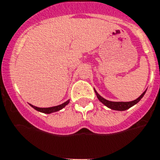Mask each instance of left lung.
Masks as SVG:
<instances>
[{"instance_id":"1","label":"left lung","mask_w":160,"mask_h":160,"mask_svg":"<svg viewBox=\"0 0 160 160\" xmlns=\"http://www.w3.org/2000/svg\"><path fill=\"white\" fill-rule=\"evenodd\" d=\"M94 91H95V93H96V95H97L98 100H99L101 103L103 104V105H105V106H107L108 108H109V109H113V110L124 111V110H126V109H130V107L134 106V105H136V104L138 103V101H139L142 98V97H143L144 94L146 93V91H147V90H146V91H144L141 94V96H140L139 97H138V98H137L136 100H134V101H127V102H123V101H108V100L105 99L104 97H101V96L100 95V94L98 93V92H97L95 89H94Z\"/></svg>"}]
</instances>
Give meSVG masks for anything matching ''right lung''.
Instances as JSON below:
<instances>
[{"mask_svg": "<svg viewBox=\"0 0 160 160\" xmlns=\"http://www.w3.org/2000/svg\"><path fill=\"white\" fill-rule=\"evenodd\" d=\"M69 101H70V100H68L67 101H65L64 103L61 104V105H56V106H53V107H48V108H39V107H36L34 106V105H31V104H30V105L32 107V108H34L35 110L38 111V112L49 114V113H55V112H57V111L61 110V109H63V108H64L67 105H68Z\"/></svg>", "mask_w": 160, "mask_h": 160, "instance_id": "right-lung-1", "label": "right lung"}]
</instances>
